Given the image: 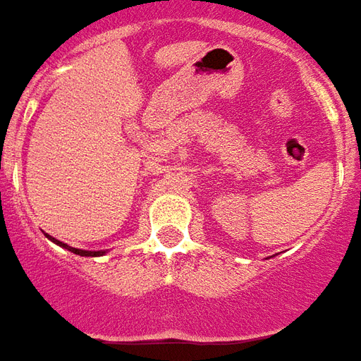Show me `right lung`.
Listing matches in <instances>:
<instances>
[{
  "label": "right lung",
  "mask_w": 361,
  "mask_h": 361,
  "mask_svg": "<svg viewBox=\"0 0 361 361\" xmlns=\"http://www.w3.org/2000/svg\"><path fill=\"white\" fill-rule=\"evenodd\" d=\"M49 238H51V236H49ZM51 240H54V238H51ZM54 242H57V244H59V246H63V248H67V250H71V252H75V254H78V256H102V254H104V252H86V250L69 248L67 244H61L59 240H54Z\"/></svg>",
  "instance_id": "right-lung-1"
}]
</instances>
